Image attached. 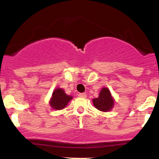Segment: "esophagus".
<instances>
[{"instance_id":"esophagus-1","label":"esophagus","mask_w":159,"mask_h":159,"mask_svg":"<svg viewBox=\"0 0 159 159\" xmlns=\"http://www.w3.org/2000/svg\"><path fill=\"white\" fill-rule=\"evenodd\" d=\"M78 96H79L80 97H82V98L87 97V94L84 93H80L78 94Z\"/></svg>"}]
</instances>
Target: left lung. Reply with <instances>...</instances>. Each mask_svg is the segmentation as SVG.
Instances as JSON below:
<instances>
[{"mask_svg":"<svg viewBox=\"0 0 159 159\" xmlns=\"http://www.w3.org/2000/svg\"><path fill=\"white\" fill-rule=\"evenodd\" d=\"M93 102L94 106L98 110L104 112L110 111L114 105V99L111 96L110 90L105 87L102 89L98 97L93 99Z\"/></svg>","mask_w":159,"mask_h":159,"instance_id":"obj_1","label":"left lung"}]
</instances>
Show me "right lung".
Segmentation results:
<instances>
[{
  "mask_svg": "<svg viewBox=\"0 0 159 159\" xmlns=\"http://www.w3.org/2000/svg\"><path fill=\"white\" fill-rule=\"evenodd\" d=\"M72 98V96H69L65 93L63 89L57 88L53 92L50 105L55 110H61L66 106Z\"/></svg>",
  "mask_w": 159,
  "mask_h": 159,
  "instance_id": "obj_1",
  "label": "right lung"
}]
</instances>
